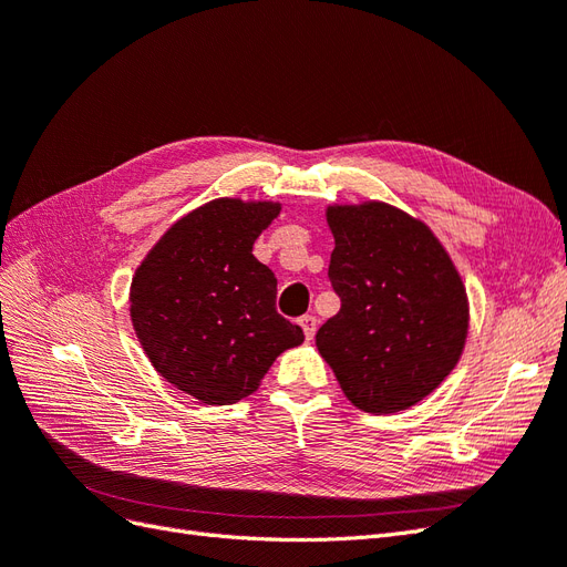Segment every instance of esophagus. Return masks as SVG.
Wrapping results in <instances>:
<instances>
[{
  "label": "esophagus",
  "instance_id": "1",
  "mask_svg": "<svg viewBox=\"0 0 567 567\" xmlns=\"http://www.w3.org/2000/svg\"><path fill=\"white\" fill-rule=\"evenodd\" d=\"M300 326H302V331H305V338L312 340L315 333H317V317H315V315L300 317Z\"/></svg>",
  "mask_w": 567,
  "mask_h": 567
}]
</instances>
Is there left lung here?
<instances>
[{
    "label": "left lung",
    "mask_w": 567,
    "mask_h": 567,
    "mask_svg": "<svg viewBox=\"0 0 567 567\" xmlns=\"http://www.w3.org/2000/svg\"><path fill=\"white\" fill-rule=\"evenodd\" d=\"M326 225L340 312L317 331L319 354L357 409L419 404L466 348L471 307L458 269L425 221L390 203H333Z\"/></svg>",
    "instance_id": "left-lung-1"
}]
</instances>
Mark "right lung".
<instances>
[{"mask_svg": "<svg viewBox=\"0 0 567 567\" xmlns=\"http://www.w3.org/2000/svg\"><path fill=\"white\" fill-rule=\"evenodd\" d=\"M281 203L215 198L186 213L134 269L130 317L167 383L203 404L260 388L302 329L277 312V277L252 255Z\"/></svg>", "mask_w": 567, "mask_h": 567, "instance_id": "add662e5", "label": "right lung"}]
</instances>
